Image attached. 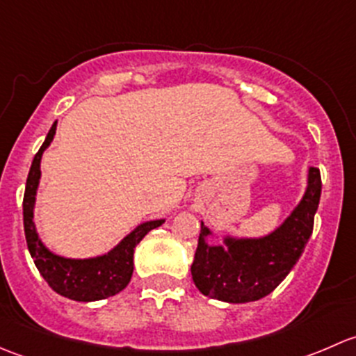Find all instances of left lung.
Returning a JSON list of instances; mask_svg holds the SVG:
<instances>
[{
  "instance_id": "obj_1",
  "label": "left lung",
  "mask_w": 356,
  "mask_h": 356,
  "mask_svg": "<svg viewBox=\"0 0 356 356\" xmlns=\"http://www.w3.org/2000/svg\"><path fill=\"white\" fill-rule=\"evenodd\" d=\"M321 170L308 168V186L289 217L264 238L225 236L222 245H208L211 231L201 222L191 275L204 296L225 303H248L267 296L296 265L314 231L321 201Z\"/></svg>"
}]
</instances>
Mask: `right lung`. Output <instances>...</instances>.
Returning a JSON list of instances; mask_svg holds the SVG:
<instances>
[{
  "instance_id": "right-lung-1",
  "label": "right lung",
  "mask_w": 356,
  "mask_h": 356,
  "mask_svg": "<svg viewBox=\"0 0 356 356\" xmlns=\"http://www.w3.org/2000/svg\"><path fill=\"white\" fill-rule=\"evenodd\" d=\"M56 132V122L49 129L44 143L32 160L24 195V231L29 253L55 293L75 301H98L115 296L129 284L134 270V248L152 229L160 227L163 218L139 224L131 234L125 236L113 250L95 258H65L53 253L42 245L34 225V204L41 179V158L51 145Z\"/></svg>"
}]
</instances>
